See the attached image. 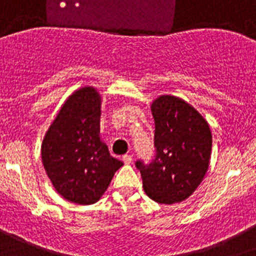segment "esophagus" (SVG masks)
Listing matches in <instances>:
<instances>
[{"label":"esophagus","mask_w":256,"mask_h":256,"mask_svg":"<svg viewBox=\"0 0 256 256\" xmlns=\"http://www.w3.org/2000/svg\"><path fill=\"white\" fill-rule=\"evenodd\" d=\"M122 160L125 164H130V163L132 162V156H131L130 154H125V156H122Z\"/></svg>","instance_id":"34e87169"}]
</instances>
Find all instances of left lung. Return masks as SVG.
<instances>
[{
    "label": "left lung",
    "instance_id": "left-lung-1",
    "mask_svg": "<svg viewBox=\"0 0 256 256\" xmlns=\"http://www.w3.org/2000/svg\"><path fill=\"white\" fill-rule=\"evenodd\" d=\"M156 124V158L138 160L142 188L152 200L174 204L188 199L206 176L212 153V131L191 104L174 96H160L150 104Z\"/></svg>",
    "mask_w": 256,
    "mask_h": 256
}]
</instances>
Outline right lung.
Returning <instances> with one entry per match:
<instances>
[{"label": "right lung", "instance_id": "right-lung-1", "mask_svg": "<svg viewBox=\"0 0 256 256\" xmlns=\"http://www.w3.org/2000/svg\"><path fill=\"white\" fill-rule=\"evenodd\" d=\"M102 98L93 86L74 92L57 114L42 142V162L56 191L75 204L102 198L124 163L100 139Z\"/></svg>", "mask_w": 256, "mask_h": 256}]
</instances>
